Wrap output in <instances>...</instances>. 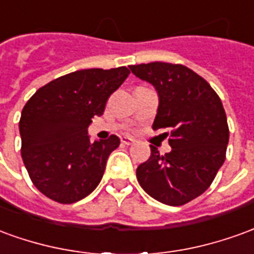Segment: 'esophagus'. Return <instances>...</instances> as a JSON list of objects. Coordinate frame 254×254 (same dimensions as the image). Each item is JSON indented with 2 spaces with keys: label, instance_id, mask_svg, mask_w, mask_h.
<instances>
[{
  "label": "esophagus",
  "instance_id": "obj_1",
  "mask_svg": "<svg viewBox=\"0 0 254 254\" xmlns=\"http://www.w3.org/2000/svg\"><path fill=\"white\" fill-rule=\"evenodd\" d=\"M121 143L127 144V145H130V144L134 143V138L130 137V136H122L121 137Z\"/></svg>",
  "mask_w": 254,
  "mask_h": 254
}]
</instances>
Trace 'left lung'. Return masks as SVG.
<instances>
[{"mask_svg":"<svg viewBox=\"0 0 254 254\" xmlns=\"http://www.w3.org/2000/svg\"><path fill=\"white\" fill-rule=\"evenodd\" d=\"M129 69L158 92L152 127L170 130L171 151L160 155L151 145L149 159L136 170L138 184L158 201L184 205L207 190L226 159L230 133L222 100L184 65L149 63Z\"/></svg>","mask_w":254,"mask_h":254,"instance_id":"8db88e82","label":"left lung"}]
</instances>
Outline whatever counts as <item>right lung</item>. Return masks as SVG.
<instances>
[{"label": "right lung", "instance_id": "add662e5", "mask_svg": "<svg viewBox=\"0 0 254 254\" xmlns=\"http://www.w3.org/2000/svg\"><path fill=\"white\" fill-rule=\"evenodd\" d=\"M129 73L127 66L76 70L43 85L25 103L19 122L21 158L45 196L72 204L99 185L120 138L91 143L88 127Z\"/></svg>", "mask_w": 254, "mask_h": 254}]
</instances>
